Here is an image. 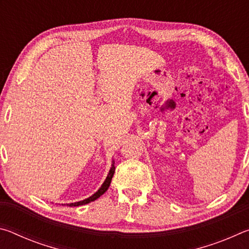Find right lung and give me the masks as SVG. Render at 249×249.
Returning a JSON list of instances; mask_svg holds the SVG:
<instances>
[{
	"label": "right lung",
	"instance_id": "right-lung-1",
	"mask_svg": "<svg viewBox=\"0 0 249 249\" xmlns=\"http://www.w3.org/2000/svg\"><path fill=\"white\" fill-rule=\"evenodd\" d=\"M114 160H113V162H112V167H111V169H109V172H108V175H107V179H105V181L103 182V184L101 185V188L99 189L98 191H96L93 196H91L90 197H88V199H86V200H83V201H79V202H74V203H70V204H67V205H69V206H79V205H83V204H88V203H90V202H92V201H94V200H96V199H99V197L103 195V193L107 190L108 189V187H109V184H111V181H112V178H113V175H114V172H115V167H114Z\"/></svg>",
	"mask_w": 249,
	"mask_h": 249
}]
</instances>
